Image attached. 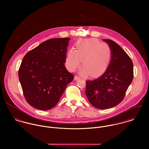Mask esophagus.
<instances>
[{
    "label": "esophagus",
    "instance_id": "34e87169",
    "mask_svg": "<svg viewBox=\"0 0 149 149\" xmlns=\"http://www.w3.org/2000/svg\"><path fill=\"white\" fill-rule=\"evenodd\" d=\"M79 79H80V77L79 76H75L74 77V80H78Z\"/></svg>",
    "mask_w": 149,
    "mask_h": 149
}]
</instances>
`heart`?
Here are the masks:
<instances>
[{
    "mask_svg": "<svg viewBox=\"0 0 149 149\" xmlns=\"http://www.w3.org/2000/svg\"><path fill=\"white\" fill-rule=\"evenodd\" d=\"M111 56V50L108 44L100 42L96 39L85 40L76 43V50L68 51L65 65L69 71L74 72L82 60L83 68L81 73L97 76L106 70Z\"/></svg>",
    "mask_w": 149,
    "mask_h": 149,
    "instance_id": "1",
    "label": "heart"
}]
</instances>
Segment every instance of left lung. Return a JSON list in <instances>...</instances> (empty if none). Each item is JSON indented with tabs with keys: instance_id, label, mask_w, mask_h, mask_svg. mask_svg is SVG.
Returning a JSON list of instances; mask_svg holds the SVG:
<instances>
[{
	"instance_id": "obj_1",
	"label": "left lung",
	"mask_w": 149,
	"mask_h": 149,
	"mask_svg": "<svg viewBox=\"0 0 149 149\" xmlns=\"http://www.w3.org/2000/svg\"><path fill=\"white\" fill-rule=\"evenodd\" d=\"M111 50V60L99 77L86 81L85 94L90 103L98 109H108L125 98L134 77L133 63L125 51L111 40H103Z\"/></svg>"
}]
</instances>
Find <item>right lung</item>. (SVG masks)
<instances>
[{
  "label": "right lung",
  "mask_w": 149,
  "mask_h": 149,
  "mask_svg": "<svg viewBox=\"0 0 149 149\" xmlns=\"http://www.w3.org/2000/svg\"><path fill=\"white\" fill-rule=\"evenodd\" d=\"M69 40H48L23 57L18 77L24 97L31 106L45 111L53 108L73 80L64 65Z\"/></svg>",
  "instance_id": "right-lung-1"
}]
</instances>
